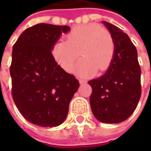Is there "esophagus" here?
Wrapping results in <instances>:
<instances>
[{
	"label": "esophagus",
	"instance_id": "esophagus-1",
	"mask_svg": "<svg viewBox=\"0 0 151 151\" xmlns=\"http://www.w3.org/2000/svg\"><path fill=\"white\" fill-rule=\"evenodd\" d=\"M79 82H80V84H85V83H86V81H85V80H80L79 81Z\"/></svg>",
	"mask_w": 151,
	"mask_h": 151
}]
</instances>
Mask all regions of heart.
Here are the masks:
<instances>
[{
    "label": "heart",
    "mask_w": 151,
    "mask_h": 151,
    "mask_svg": "<svg viewBox=\"0 0 151 151\" xmlns=\"http://www.w3.org/2000/svg\"><path fill=\"white\" fill-rule=\"evenodd\" d=\"M58 40L52 48V55L65 71L72 70L81 55L83 58L74 69L80 77L93 76L97 70L105 71L113 62L115 44L110 32L97 24L79 25ZM80 53H79L78 52Z\"/></svg>",
    "instance_id": "heart-1"
}]
</instances>
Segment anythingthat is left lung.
<instances>
[{
	"instance_id": "obj_1",
	"label": "left lung",
	"mask_w": 151,
	"mask_h": 151,
	"mask_svg": "<svg viewBox=\"0 0 151 151\" xmlns=\"http://www.w3.org/2000/svg\"><path fill=\"white\" fill-rule=\"evenodd\" d=\"M113 36L115 53L106 73L88 83L92 88L91 108L98 121L119 124L135 110L141 96V70L135 46L118 27L102 22Z\"/></svg>"
}]
</instances>
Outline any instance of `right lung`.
I'll list each match as a JSON object with an SVG mask.
<instances>
[{"mask_svg": "<svg viewBox=\"0 0 151 151\" xmlns=\"http://www.w3.org/2000/svg\"><path fill=\"white\" fill-rule=\"evenodd\" d=\"M70 29L36 24L27 28L13 45L10 67L12 98L24 119L40 127H56L65 120L70 101L80 86L51 52L61 34Z\"/></svg>", "mask_w": 151, "mask_h": 151, "instance_id": "right-lung-1", "label": "right lung"}]
</instances>
